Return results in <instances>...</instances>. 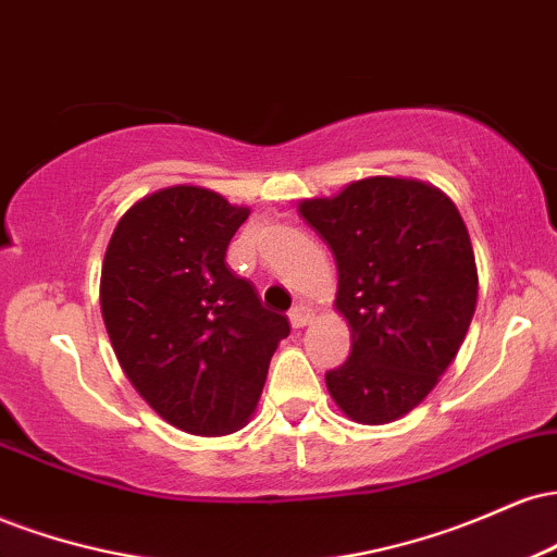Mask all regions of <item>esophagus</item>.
<instances>
[{
  "label": "esophagus",
  "instance_id": "obj_1",
  "mask_svg": "<svg viewBox=\"0 0 557 557\" xmlns=\"http://www.w3.org/2000/svg\"><path fill=\"white\" fill-rule=\"evenodd\" d=\"M287 317H290L293 327L300 330V327H306V324L311 322V309H309V306H304V304H296V306H293L290 314H287Z\"/></svg>",
  "mask_w": 557,
  "mask_h": 557
}]
</instances>
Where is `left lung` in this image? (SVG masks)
Segmentation results:
<instances>
[{
    "label": "left lung",
    "mask_w": 557,
    "mask_h": 557,
    "mask_svg": "<svg viewBox=\"0 0 557 557\" xmlns=\"http://www.w3.org/2000/svg\"><path fill=\"white\" fill-rule=\"evenodd\" d=\"M337 264L350 356L324 374L361 424L400 419L430 395L476 309V261L456 203L403 177H367L298 207Z\"/></svg>",
    "instance_id": "1"
}]
</instances>
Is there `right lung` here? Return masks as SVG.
Returning <instances> with one entry per match:
<instances>
[{"instance_id": "right-lung-1", "label": "right lung", "mask_w": 557, "mask_h": 557, "mask_svg": "<svg viewBox=\"0 0 557 557\" xmlns=\"http://www.w3.org/2000/svg\"><path fill=\"white\" fill-rule=\"evenodd\" d=\"M246 207L175 185L123 214L101 267V317L138 395L177 430L227 434L257 408L287 317L227 270Z\"/></svg>"}]
</instances>
